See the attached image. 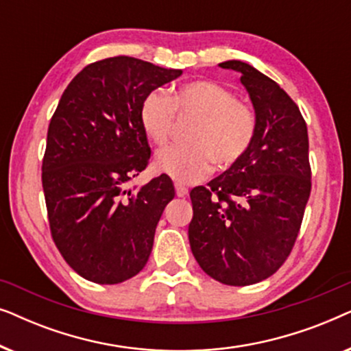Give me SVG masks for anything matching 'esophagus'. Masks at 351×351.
Segmentation results:
<instances>
[{
	"label": "esophagus",
	"mask_w": 351,
	"mask_h": 351,
	"mask_svg": "<svg viewBox=\"0 0 351 351\" xmlns=\"http://www.w3.org/2000/svg\"><path fill=\"white\" fill-rule=\"evenodd\" d=\"M186 193H189V189H186V186L176 184V195L179 196V198H184V196H186Z\"/></svg>",
	"instance_id": "obj_1"
}]
</instances>
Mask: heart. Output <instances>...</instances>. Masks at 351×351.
<instances>
[{
  "label": "heart",
  "instance_id": "1",
  "mask_svg": "<svg viewBox=\"0 0 351 351\" xmlns=\"http://www.w3.org/2000/svg\"><path fill=\"white\" fill-rule=\"evenodd\" d=\"M176 114L195 118L191 145L167 147L158 152L155 167L180 184H195L209 176L214 161L230 167L249 150L257 131V118L247 104L227 86L213 80L182 84L171 99L153 90L138 110L141 126L155 145H165L174 128Z\"/></svg>",
  "mask_w": 351,
  "mask_h": 351
}]
</instances>
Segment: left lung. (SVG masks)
Instances as JSON below:
<instances>
[{"mask_svg":"<svg viewBox=\"0 0 351 351\" xmlns=\"http://www.w3.org/2000/svg\"><path fill=\"white\" fill-rule=\"evenodd\" d=\"M219 65L241 73L257 131L241 160L190 191L189 239L210 278L249 286L271 276L294 247L311 191L308 132L299 107L275 81L241 60Z\"/></svg>","mask_w":351,"mask_h":351,"instance_id":"left-lung-1","label":"left lung"}]
</instances>
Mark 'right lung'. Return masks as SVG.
Here are the masks:
<instances>
[{"label": "right lung", "instance_id": "obj_1", "mask_svg": "<svg viewBox=\"0 0 351 351\" xmlns=\"http://www.w3.org/2000/svg\"><path fill=\"white\" fill-rule=\"evenodd\" d=\"M180 75L134 57H108L84 66L62 94L41 180L52 239L84 280L118 285L150 257L174 185L165 174L136 193L126 184L150 161L142 100Z\"/></svg>", "mask_w": 351, "mask_h": 351}]
</instances>
